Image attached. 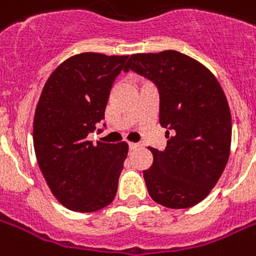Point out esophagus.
I'll use <instances>...</instances> for the list:
<instances>
[{"label": "esophagus", "mask_w": 256, "mask_h": 256, "mask_svg": "<svg viewBox=\"0 0 256 256\" xmlns=\"http://www.w3.org/2000/svg\"><path fill=\"white\" fill-rule=\"evenodd\" d=\"M138 146H140L138 144H134V142L128 144V149H130V150H136V149H137Z\"/></svg>", "instance_id": "obj_1"}]
</instances>
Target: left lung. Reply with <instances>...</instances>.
<instances>
[{
    "label": "left lung",
    "instance_id": "1",
    "mask_svg": "<svg viewBox=\"0 0 256 256\" xmlns=\"http://www.w3.org/2000/svg\"><path fill=\"white\" fill-rule=\"evenodd\" d=\"M128 70L156 85L166 128V149L149 148L153 164L142 172L149 196L170 209L200 204L228 162L232 119L224 90L205 66L174 50L134 54Z\"/></svg>",
    "mask_w": 256,
    "mask_h": 256
}]
</instances>
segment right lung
Returning <instances> with one entry per match:
<instances>
[{"label": "right lung", "mask_w": 256, "mask_h": 256, "mask_svg": "<svg viewBox=\"0 0 256 256\" xmlns=\"http://www.w3.org/2000/svg\"><path fill=\"white\" fill-rule=\"evenodd\" d=\"M128 60L98 52L72 56L42 90L34 118L35 154L51 192L70 210L96 212L115 198L128 144L92 145L86 137L104 119L114 81Z\"/></svg>", "instance_id": "add662e5"}]
</instances>
